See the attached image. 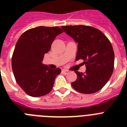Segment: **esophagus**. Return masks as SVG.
Masks as SVG:
<instances>
[{
    "label": "esophagus",
    "mask_w": 127,
    "mask_h": 127,
    "mask_svg": "<svg viewBox=\"0 0 127 127\" xmlns=\"http://www.w3.org/2000/svg\"><path fill=\"white\" fill-rule=\"evenodd\" d=\"M68 72H69V71L67 70H62V73L63 74H67Z\"/></svg>",
    "instance_id": "esophagus-1"
}]
</instances>
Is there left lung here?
Instances as JSON below:
<instances>
[{"label": "left lung", "instance_id": "1", "mask_svg": "<svg viewBox=\"0 0 127 127\" xmlns=\"http://www.w3.org/2000/svg\"><path fill=\"white\" fill-rule=\"evenodd\" d=\"M64 32L78 43L76 60H84L86 70L75 71L77 79L73 88L82 94L100 90L108 82L114 68V51L108 38L97 29L88 26H61Z\"/></svg>", "mask_w": 127, "mask_h": 127}]
</instances>
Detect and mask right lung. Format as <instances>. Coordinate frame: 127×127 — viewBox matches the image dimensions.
Segmentation results:
<instances>
[{"label":"right lung","mask_w":127,"mask_h":127,"mask_svg":"<svg viewBox=\"0 0 127 127\" xmlns=\"http://www.w3.org/2000/svg\"><path fill=\"white\" fill-rule=\"evenodd\" d=\"M63 31L59 27L39 26L26 31L17 41L12 57L16 81L32 97H40L51 91L61 70L43 64L44 55L49 51L54 39Z\"/></svg>","instance_id":"add662e5"}]
</instances>
